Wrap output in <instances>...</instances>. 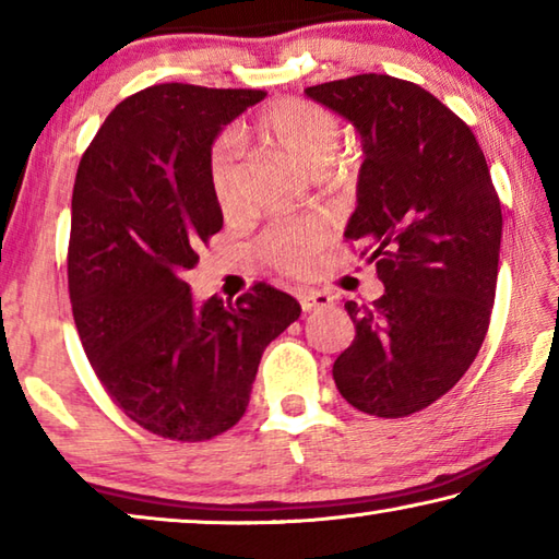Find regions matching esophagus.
<instances>
[{"mask_svg": "<svg viewBox=\"0 0 559 559\" xmlns=\"http://www.w3.org/2000/svg\"><path fill=\"white\" fill-rule=\"evenodd\" d=\"M298 302L300 308L310 313V310H320V308H328L330 302H333V296L325 290H300L298 293Z\"/></svg>", "mask_w": 559, "mask_h": 559, "instance_id": "esophagus-1", "label": "esophagus"}]
</instances>
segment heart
Returning <instances> with one entry per match:
<instances>
[{
  "mask_svg": "<svg viewBox=\"0 0 559 559\" xmlns=\"http://www.w3.org/2000/svg\"><path fill=\"white\" fill-rule=\"evenodd\" d=\"M257 130L276 143L298 163L318 173L333 157L340 138L337 118L328 108L306 98H278L259 112ZM210 182L216 204L231 212L239 204V165L229 138L214 145L210 157ZM333 229L323 216H300L273 226L263 236L261 253L273 269L283 273H302L318 251H323Z\"/></svg>",
  "mask_w": 559,
  "mask_h": 559,
  "instance_id": "obj_1",
  "label": "heart"
}]
</instances>
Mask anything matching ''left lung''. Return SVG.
Masks as SVG:
<instances>
[{"label": "left lung", "instance_id": "8db88e82", "mask_svg": "<svg viewBox=\"0 0 559 559\" xmlns=\"http://www.w3.org/2000/svg\"><path fill=\"white\" fill-rule=\"evenodd\" d=\"M306 96L362 138L345 239L365 241L384 296L345 302L355 340L335 359L355 409L400 419L447 394L484 345L496 300L503 214L476 135L412 81L382 73Z\"/></svg>", "mask_w": 559, "mask_h": 559}]
</instances>
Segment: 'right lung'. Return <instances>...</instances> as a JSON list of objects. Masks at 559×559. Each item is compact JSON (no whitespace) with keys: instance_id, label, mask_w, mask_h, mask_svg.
<instances>
[{"instance_id":"obj_1","label":"right lung","mask_w":559,"mask_h":559,"mask_svg":"<svg viewBox=\"0 0 559 559\" xmlns=\"http://www.w3.org/2000/svg\"><path fill=\"white\" fill-rule=\"evenodd\" d=\"M263 91L159 83L118 103L81 157L69 293L86 357L118 409L173 441H206L249 406L261 355L300 306L257 283L194 302L185 273L224 216L210 182L224 126Z\"/></svg>"}]
</instances>
